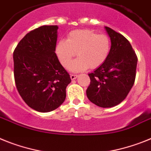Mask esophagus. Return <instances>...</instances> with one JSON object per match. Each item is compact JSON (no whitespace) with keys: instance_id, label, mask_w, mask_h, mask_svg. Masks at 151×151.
<instances>
[{"instance_id":"obj_1","label":"esophagus","mask_w":151,"mask_h":151,"mask_svg":"<svg viewBox=\"0 0 151 151\" xmlns=\"http://www.w3.org/2000/svg\"><path fill=\"white\" fill-rule=\"evenodd\" d=\"M78 77V75H75V74H71L70 75V78L72 80H74V79H76V78Z\"/></svg>"}]
</instances>
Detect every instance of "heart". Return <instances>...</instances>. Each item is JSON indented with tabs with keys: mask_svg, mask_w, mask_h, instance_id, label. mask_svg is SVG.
Listing matches in <instances>:
<instances>
[{
	"mask_svg": "<svg viewBox=\"0 0 151 151\" xmlns=\"http://www.w3.org/2000/svg\"><path fill=\"white\" fill-rule=\"evenodd\" d=\"M111 42L109 36L99 34L91 29H76L69 33L66 40L56 43L55 52L63 66L67 68L76 55L78 56L71 64L73 72H82L96 69L109 58Z\"/></svg>",
	"mask_w": 151,
	"mask_h": 151,
	"instance_id": "b5f03b06",
	"label": "heart"
}]
</instances>
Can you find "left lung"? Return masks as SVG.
I'll use <instances>...</instances> for the list:
<instances>
[{
	"instance_id": "8db88e82",
	"label": "left lung",
	"mask_w": 151,
	"mask_h": 151,
	"mask_svg": "<svg viewBox=\"0 0 151 151\" xmlns=\"http://www.w3.org/2000/svg\"><path fill=\"white\" fill-rule=\"evenodd\" d=\"M111 49L106 61L89 73L86 95L101 108H111L124 101L134 84L137 57L131 43L121 33L105 27Z\"/></svg>"
}]
</instances>
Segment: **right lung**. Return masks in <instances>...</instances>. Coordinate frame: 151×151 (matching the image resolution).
Segmentation results:
<instances>
[{"label":"right lung","instance_id":"add662e5","mask_svg":"<svg viewBox=\"0 0 151 151\" xmlns=\"http://www.w3.org/2000/svg\"><path fill=\"white\" fill-rule=\"evenodd\" d=\"M56 25L31 30L14 50V74L17 89L25 103L40 112L56 109L66 97L70 76L55 52Z\"/></svg>","mask_w":151,"mask_h":151}]
</instances>
